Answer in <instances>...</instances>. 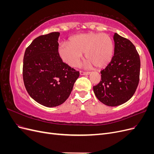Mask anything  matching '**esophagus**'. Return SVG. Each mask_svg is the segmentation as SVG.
I'll list each match as a JSON object with an SVG mask.
<instances>
[{"instance_id":"1","label":"esophagus","mask_w":154,"mask_h":154,"mask_svg":"<svg viewBox=\"0 0 154 154\" xmlns=\"http://www.w3.org/2000/svg\"><path fill=\"white\" fill-rule=\"evenodd\" d=\"M81 75H88V74H90L89 72H85V71H80V72Z\"/></svg>"}]
</instances>
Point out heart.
Listing matches in <instances>:
<instances>
[{
	"instance_id": "1",
	"label": "heart",
	"mask_w": 154,
	"mask_h": 154,
	"mask_svg": "<svg viewBox=\"0 0 154 154\" xmlns=\"http://www.w3.org/2000/svg\"><path fill=\"white\" fill-rule=\"evenodd\" d=\"M114 50L113 41L109 35L87 32L71 37L67 44H60L58 54L65 63L75 67L79 66L85 53L88 66L94 65L97 68H103L110 62Z\"/></svg>"
}]
</instances>
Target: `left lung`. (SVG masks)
<instances>
[{"instance_id":"obj_1","label":"left lung","mask_w":154,"mask_h":154,"mask_svg":"<svg viewBox=\"0 0 154 154\" xmlns=\"http://www.w3.org/2000/svg\"><path fill=\"white\" fill-rule=\"evenodd\" d=\"M114 40L113 57L101 71V81L93 87L97 98L110 106L123 104L133 96L139 84L141 67L139 55L131 42L116 32Z\"/></svg>"}]
</instances>
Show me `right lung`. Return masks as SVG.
I'll use <instances>...</instances> for the list:
<instances>
[{
    "label": "right lung",
    "instance_id": "1",
    "mask_svg": "<svg viewBox=\"0 0 154 154\" xmlns=\"http://www.w3.org/2000/svg\"><path fill=\"white\" fill-rule=\"evenodd\" d=\"M60 32L36 38L26 49L23 80L32 99L47 107L67 100L80 72L62 61L58 54Z\"/></svg>",
    "mask_w": 154,
    "mask_h": 154
}]
</instances>
